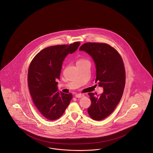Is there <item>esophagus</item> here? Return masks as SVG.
<instances>
[{"label":"esophagus","instance_id":"34e87169","mask_svg":"<svg viewBox=\"0 0 153 153\" xmlns=\"http://www.w3.org/2000/svg\"><path fill=\"white\" fill-rule=\"evenodd\" d=\"M83 96H84V95H82V94H76L75 95V97L77 98H81V97H82Z\"/></svg>","mask_w":153,"mask_h":153}]
</instances>
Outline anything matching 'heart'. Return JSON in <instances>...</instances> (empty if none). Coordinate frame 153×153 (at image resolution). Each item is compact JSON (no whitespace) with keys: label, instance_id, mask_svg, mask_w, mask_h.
Segmentation results:
<instances>
[{"label":"heart","instance_id":"obj_1","mask_svg":"<svg viewBox=\"0 0 153 153\" xmlns=\"http://www.w3.org/2000/svg\"><path fill=\"white\" fill-rule=\"evenodd\" d=\"M85 61H88L85 60V59H79V60H78V61H77L76 64H80V63H82V62H85Z\"/></svg>","mask_w":153,"mask_h":153}]
</instances>
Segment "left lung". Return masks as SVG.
<instances>
[{
    "label": "left lung",
    "instance_id": "left-lung-1",
    "mask_svg": "<svg viewBox=\"0 0 153 153\" xmlns=\"http://www.w3.org/2000/svg\"><path fill=\"white\" fill-rule=\"evenodd\" d=\"M79 51L86 52L93 59L95 83L104 89L101 95L88 94L91 104L88 112L94 120H101L113 112L123 95L126 82L123 62L117 50L108 44L88 42Z\"/></svg>",
    "mask_w": 153,
    "mask_h": 153
}]
</instances>
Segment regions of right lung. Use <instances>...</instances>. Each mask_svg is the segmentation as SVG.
I'll list each match as a JSON object with an SVG mask.
<instances>
[{"label":"right lung","instance_id":"1","mask_svg":"<svg viewBox=\"0 0 153 153\" xmlns=\"http://www.w3.org/2000/svg\"><path fill=\"white\" fill-rule=\"evenodd\" d=\"M80 44L76 42L46 48L30 63L27 79L30 93L36 108L48 120L61 117L72 98L71 94L58 92L57 81L66 57L76 51Z\"/></svg>","mask_w":153,"mask_h":153}]
</instances>
